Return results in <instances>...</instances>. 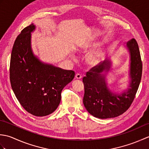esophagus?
<instances>
[{
    "label": "esophagus",
    "instance_id": "obj_1",
    "mask_svg": "<svg viewBox=\"0 0 149 149\" xmlns=\"http://www.w3.org/2000/svg\"><path fill=\"white\" fill-rule=\"evenodd\" d=\"M75 78L77 79H81L82 78V75L79 74H77L76 75H75Z\"/></svg>",
    "mask_w": 149,
    "mask_h": 149
}]
</instances>
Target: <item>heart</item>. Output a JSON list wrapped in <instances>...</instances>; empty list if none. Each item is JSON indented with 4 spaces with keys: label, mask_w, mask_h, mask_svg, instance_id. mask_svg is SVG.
Returning a JSON list of instances; mask_svg holds the SVG:
<instances>
[{
    "label": "heart",
    "mask_w": 149,
    "mask_h": 149,
    "mask_svg": "<svg viewBox=\"0 0 149 149\" xmlns=\"http://www.w3.org/2000/svg\"><path fill=\"white\" fill-rule=\"evenodd\" d=\"M101 41L99 39H93L85 42L80 46L79 50L83 52H88L97 49L100 45ZM107 54L106 49H100L94 52L90 53L87 57V62L91 66H96L105 59Z\"/></svg>",
    "instance_id": "heart-1"
}]
</instances>
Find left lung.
<instances>
[{
  "instance_id": "1",
  "label": "left lung",
  "mask_w": 149,
  "mask_h": 149,
  "mask_svg": "<svg viewBox=\"0 0 149 149\" xmlns=\"http://www.w3.org/2000/svg\"><path fill=\"white\" fill-rule=\"evenodd\" d=\"M125 47L129 54L127 88L120 93L109 88L106 76L112 66L109 58L97 67L91 68L83 79L84 106L88 113L96 118H111L122 115L130 107L137 92L142 74L140 50L134 38L129 41Z\"/></svg>"
}]
</instances>
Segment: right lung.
Listing matches in <instances>:
<instances>
[{
    "instance_id": "right-lung-1",
    "label": "right lung",
    "mask_w": 149,
    "mask_h": 149,
    "mask_svg": "<svg viewBox=\"0 0 149 149\" xmlns=\"http://www.w3.org/2000/svg\"><path fill=\"white\" fill-rule=\"evenodd\" d=\"M33 24L17 36L10 61V82L13 91L28 113L44 116L53 113L61 101L63 88L73 80L75 72L44 63L34 55L31 47Z\"/></svg>"
}]
</instances>
